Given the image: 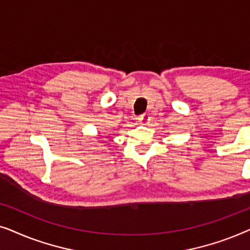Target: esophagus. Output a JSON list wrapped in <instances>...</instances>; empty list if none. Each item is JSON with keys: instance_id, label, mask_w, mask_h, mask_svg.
Listing matches in <instances>:
<instances>
[{"instance_id": "obj_1", "label": "esophagus", "mask_w": 250, "mask_h": 250, "mask_svg": "<svg viewBox=\"0 0 250 250\" xmlns=\"http://www.w3.org/2000/svg\"><path fill=\"white\" fill-rule=\"evenodd\" d=\"M149 121H150V116L148 114H142L141 116H139L138 117V122L142 125L148 124Z\"/></svg>"}]
</instances>
